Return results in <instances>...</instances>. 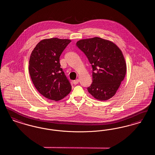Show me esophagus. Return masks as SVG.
I'll return each mask as SVG.
<instances>
[{"instance_id":"obj_1","label":"esophagus","mask_w":155,"mask_h":155,"mask_svg":"<svg viewBox=\"0 0 155 155\" xmlns=\"http://www.w3.org/2000/svg\"><path fill=\"white\" fill-rule=\"evenodd\" d=\"M79 80L78 79H76V80H74V81H73V83H74V84L75 85V84H78V83H79Z\"/></svg>"}]
</instances>
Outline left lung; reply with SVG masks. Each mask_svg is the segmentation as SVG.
<instances>
[{
  "instance_id": "1",
  "label": "left lung",
  "mask_w": 155,
  "mask_h": 155,
  "mask_svg": "<svg viewBox=\"0 0 155 155\" xmlns=\"http://www.w3.org/2000/svg\"><path fill=\"white\" fill-rule=\"evenodd\" d=\"M92 67V83L87 90L92 96L105 101L113 97L124 80L127 65L120 49L111 41L94 37L76 42Z\"/></svg>"
}]
</instances>
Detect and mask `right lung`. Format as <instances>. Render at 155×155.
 <instances>
[{
  "label": "right lung",
  "instance_id": "obj_1",
  "mask_svg": "<svg viewBox=\"0 0 155 155\" xmlns=\"http://www.w3.org/2000/svg\"><path fill=\"white\" fill-rule=\"evenodd\" d=\"M71 42L57 38L41 40L30 55L28 70L33 84L41 94L51 100L64 98L72 89L59 63L61 54Z\"/></svg>",
  "mask_w": 155,
  "mask_h": 155
}]
</instances>
